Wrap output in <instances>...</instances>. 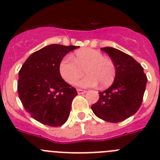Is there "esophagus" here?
<instances>
[{
  "instance_id": "34e87169",
  "label": "esophagus",
  "mask_w": 160,
  "mask_h": 160,
  "mask_svg": "<svg viewBox=\"0 0 160 160\" xmlns=\"http://www.w3.org/2000/svg\"><path fill=\"white\" fill-rule=\"evenodd\" d=\"M77 92H78V94H84V93H85L86 91L85 90L80 89V88H78V89H77Z\"/></svg>"
}]
</instances>
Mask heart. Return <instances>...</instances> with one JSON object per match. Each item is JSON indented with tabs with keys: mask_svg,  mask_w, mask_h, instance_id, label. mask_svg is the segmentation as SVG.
I'll use <instances>...</instances> for the list:
<instances>
[{
	"mask_svg": "<svg viewBox=\"0 0 160 160\" xmlns=\"http://www.w3.org/2000/svg\"><path fill=\"white\" fill-rule=\"evenodd\" d=\"M84 71L88 74L77 82L82 88L93 87L100 84L101 88H107L113 84L116 77V66L110 58L105 57L101 51L84 49L76 51L74 60L69 56L62 59L59 72L63 80L70 84H75Z\"/></svg>",
	"mask_w": 160,
	"mask_h": 160,
	"instance_id": "b5f03b06",
	"label": "heart"
}]
</instances>
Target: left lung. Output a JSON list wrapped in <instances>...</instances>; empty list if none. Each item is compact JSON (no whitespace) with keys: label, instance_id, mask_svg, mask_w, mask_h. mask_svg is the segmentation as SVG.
<instances>
[{"label":"left lung","instance_id":"8db88e82","mask_svg":"<svg viewBox=\"0 0 160 160\" xmlns=\"http://www.w3.org/2000/svg\"><path fill=\"white\" fill-rule=\"evenodd\" d=\"M101 50L114 62L116 77L108 89L99 92V100L91 109L99 118L117 123L138 110L147 78L143 68L130 55L113 47H103Z\"/></svg>","mask_w":160,"mask_h":160}]
</instances>
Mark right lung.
<instances>
[{"instance_id":"obj_1","label":"right lung","mask_w":160,"mask_h":160,"mask_svg":"<svg viewBox=\"0 0 160 160\" xmlns=\"http://www.w3.org/2000/svg\"><path fill=\"white\" fill-rule=\"evenodd\" d=\"M78 47L48 45L30 55L19 71V98L26 112L42 124L60 126L68 118L77 92L61 77L59 64Z\"/></svg>"}]
</instances>
